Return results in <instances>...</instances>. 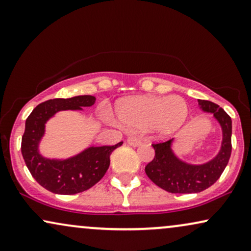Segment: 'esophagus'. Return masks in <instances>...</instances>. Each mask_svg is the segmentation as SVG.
I'll return each mask as SVG.
<instances>
[{
  "label": "esophagus",
  "mask_w": 251,
  "mask_h": 251,
  "mask_svg": "<svg viewBox=\"0 0 251 251\" xmlns=\"http://www.w3.org/2000/svg\"><path fill=\"white\" fill-rule=\"evenodd\" d=\"M126 142H128V144L131 145V147H138V145L142 143L140 138L132 137V136H131V137H128V140H126Z\"/></svg>",
  "instance_id": "esophagus-1"
}]
</instances>
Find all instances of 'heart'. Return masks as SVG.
Listing matches in <instances>:
<instances>
[{"label":"heart","instance_id":"heart-1","mask_svg":"<svg viewBox=\"0 0 251 251\" xmlns=\"http://www.w3.org/2000/svg\"><path fill=\"white\" fill-rule=\"evenodd\" d=\"M121 125L130 131L152 130L171 136L180 130L188 116V106L179 95H142L126 99L117 107Z\"/></svg>","mask_w":251,"mask_h":251}]
</instances>
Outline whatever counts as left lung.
I'll return each mask as SVG.
<instances>
[{"instance_id":"1","label":"left lung","mask_w":251,"mask_h":251,"mask_svg":"<svg viewBox=\"0 0 251 251\" xmlns=\"http://www.w3.org/2000/svg\"><path fill=\"white\" fill-rule=\"evenodd\" d=\"M203 113L212 114L222 131L219 152L202 164L182 160L173 151L172 140L152 144L154 157L145 166V173L157 186L170 193H199L211 187L220 178L231 153V119L226 111L211 101L198 100Z\"/></svg>"}]
</instances>
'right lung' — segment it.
Returning <instances> with one entry per match:
<instances>
[{
	"label": "right lung",
	"mask_w": 251,
	"mask_h": 251,
	"mask_svg": "<svg viewBox=\"0 0 251 251\" xmlns=\"http://www.w3.org/2000/svg\"><path fill=\"white\" fill-rule=\"evenodd\" d=\"M92 95H78L70 99H53L37 106L25 121L22 137V154L27 169L40 186L55 194L71 196L83 192L101 180L110 164V154L122 145L89 147L81 152L64 159L48 158L39 151L45 135V125L58 111L83 110L95 103Z\"/></svg>",
	"instance_id": "right-lung-1"
}]
</instances>
